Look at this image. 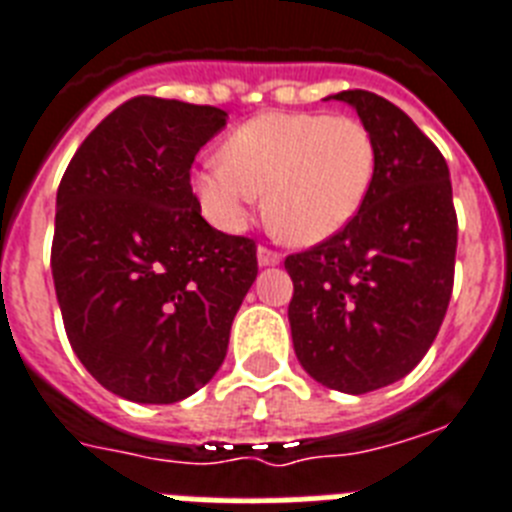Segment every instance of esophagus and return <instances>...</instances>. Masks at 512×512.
<instances>
[{
    "mask_svg": "<svg viewBox=\"0 0 512 512\" xmlns=\"http://www.w3.org/2000/svg\"><path fill=\"white\" fill-rule=\"evenodd\" d=\"M257 265L260 268H270V265H281V255L268 247H257Z\"/></svg>",
    "mask_w": 512,
    "mask_h": 512,
    "instance_id": "34e87169",
    "label": "esophagus"
}]
</instances>
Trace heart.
<instances>
[{"label": "heart", "mask_w": 512, "mask_h": 512, "mask_svg": "<svg viewBox=\"0 0 512 512\" xmlns=\"http://www.w3.org/2000/svg\"><path fill=\"white\" fill-rule=\"evenodd\" d=\"M375 171V140L359 119L270 111L231 132L221 163L192 174V195L223 231L242 229L255 195H265L270 231L312 247L354 221Z\"/></svg>", "instance_id": "heart-1"}]
</instances>
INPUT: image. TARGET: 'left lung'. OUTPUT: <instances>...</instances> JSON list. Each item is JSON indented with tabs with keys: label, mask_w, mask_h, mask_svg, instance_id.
Listing matches in <instances>:
<instances>
[{
	"label": "left lung",
	"mask_w": 512,
	"mask_h": 512,
	"mask_svg": "<svg viewBox=\"0 0 512 512\" xmlns=\"http://www.w3.org/2000/svg\"><path fill=\"white\" fill-rule=\"evenodd\" d=\"M356 109L377 148L372 190L328 242L286 257L296 359L312 380L362 395L422 362L453 294L458 221L448 163L398 106L369 90Z\"/></svg>",
	"instance_id": "left-lung-1"
}]
</instances>
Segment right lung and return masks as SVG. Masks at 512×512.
Instances as JSON below:
<instances>
[{
	"label": "right lung",
	"instance_id": "1",
	"mask_svg": "<svg viewBox=\"0 0 512 512\" xmlns=\"http://www.w3.org/2000/svg\"><path fill=\"white\" fill-rule=\"evenodd\" d=\"M216 106L137 96L90 132L57 192L51 273L72 351L103 388L176 403L213 380L257 247L213 229L192 195Z\"/></svg>",
	"mask_w": 512,
	"mask_h": 512
}]
</instances>
